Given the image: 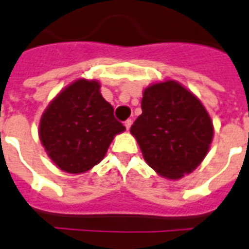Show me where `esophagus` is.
Listing matches in <instances>:
<instances>
[{
	"label": "esophagus",
	"instance_id": "34e87169",
	"mask_svg": "<svg viewBox=\"0 0 249 249\" xmlns=\"http://www.w3.org/2000/svg\"><path fill=\"white\" fill-rule=\"evenodd\" d=\"M132 123H133L132 119H128V120H125V121H124L125 128L128 129V130H129V129H130V126H132Z\"/></svg>",
	"mask_w": 249,
	"mask_h": 249
}]
</instances>
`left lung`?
Listing matches in <instances>:
<instances>
[{"label": "left lung", "instance_id": "1", "mask_svg": "<svg viewBox=\"0 0 249 249\" xmlns=\"http://www.w3.org/2000/svg\"><path fill=\"white\" fill-rule=\"evenodd\" d=\"M141 107L130 133L146 163L170 179L191 173L213 138L212 121L200 101L176 81H165L144 90Z\"/></svg>", "mask_w": 249, "mask_h": 249}]
</instances>
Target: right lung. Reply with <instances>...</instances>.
Wrapping results in <instances>:
<instances>
[{"instance_id":"obj_1","label":"right lung","mask_w":249,"mask_h":249,"mask_svg":"<svg viewBox=\"0 0 249 249\" xmlns=\"http://www.w3.org/2000/svg\"><path fill=\"white\" fill-rule=\"evenodd\" d=\"M99 88L97 81L77 80L41 117V142L50 159L67 173H84L97 165L113 137L125 130Z\"/></svg>"}]
</instances>
